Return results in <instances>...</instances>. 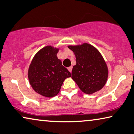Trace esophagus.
Returning <instances> with one entry per match:
<instances>
[{"instance_id": "obj_1", "label": "esophagus", "mask_w": 134, "mask_h": 134, "mask_svg": "<svg viewBox=\"0 0 134 134\" xmlns=\"http://www.w3.org/2000/svg\"><path fill=\"white\" fill-rule=\"evenodd\" d=\"M72 68H73V67H72V66H70V67H68V68H67V69L69 70V71L70 72H71Z\"/></svg>"}]
</instances>
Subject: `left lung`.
Returning a JSON list of instances; mask_svg holds the SVG:
<instances>
[{"instance_id": "left-lung-1", "label": "left lung", "mask_w": 134, "mask_h": 134, "mask_svg": "<svg viewBox=\"0 0 134 134\" xmlns=\"http://www.w3.org/2000/svg\"><path fill=\"white\" fill-rule=\"evenodd\" d=\"M74 52L76 64L71 73L73 79L82 92L93 94L103 88L108 77V68L99 52L88 43L69 46Z\"/></svg>"}]
</instances>
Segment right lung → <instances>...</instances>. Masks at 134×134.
<instances>
[{
	"mask_svg": "<svg viewBox=\"0 0 134 134\" xmlns=\"http://www.w3.org/2000/svg\"><path fill=\"white\" fill-rule=\"evenodd\" d=\"M58 49L47 46L38 52L30 65L28 77L30 84L36 92L46 97L58 94L64 80L71 73L62 65L57 54Z\"/></svg>",
	"mask_w": 134,
	"mask_h": 134,
	"instance_id": "add662e5",
	"label": "right lung"
}]
</instances>
